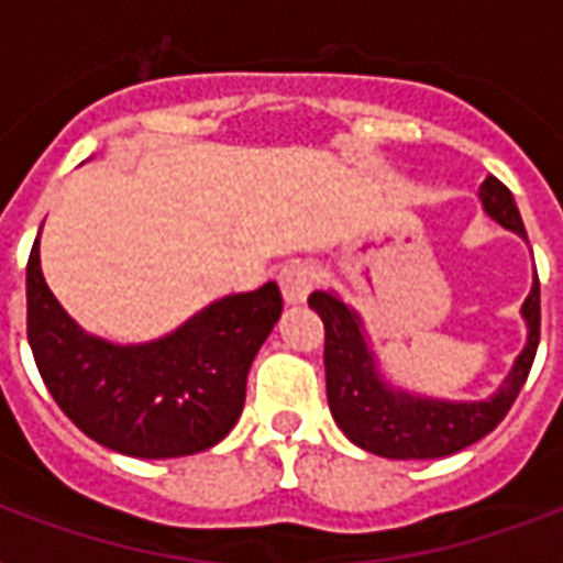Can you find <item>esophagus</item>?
I'll return each instance as SVG.
<instances>
[{"instance_id": "1", "label": "esophagus", "mask_w": 563, "mask_h": 563, "mask_svg": "<svg viewBox=\"0 0 563 563\" xmlns=\"http://www.w3.org/2000/svg\"><path fill=\"white\" fill-rule=\"evenodd\" d=\"M277 280H280L286 303H300V300H307L309 291L318 286L321 272H318V265L309 263V260H291V263L283 265L280 274H277Z\"/></svg>"}]
</instances>
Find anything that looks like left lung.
<instances>
[{
  "label": "left lung",
  "mask_w": 563,
  "mask_h": 563,
  "mask_svg": "<svg viewBox=\"0 0 563 563\" xmlns=\"http://www.w3.org/2000/svg\"><path fill=\"white\" fill-rule=\"evenodd\" d=\"M479 195L490 219L526 239L515 195L503 180L488 175ZM309 307L324 321L327 400L335 423L353 444L383 459H441L494 432L526 385L541 342V280L534 274L532 295L523 303L529 344L506 385L482 402L420 400L385 388L360 333V321L333 291H312Z\"/></svg>",
  "instance_id": "left-lung-1"
}]
</instances>
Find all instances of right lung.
Returning a JSON list of instances; mask_svg holds the SVG:
<instances>
[{
  "label": "right lung",
  "mask_w": 563,
  "mask_h": 563,
  "mask_svg": "<svg viewBox=\"0 0 563 563\" xmlns=\"http://www.w3.org/2000/svg\"><path fill=\"white\" fill-rule=\"evenodd\" d=\"M25 330L48 394L84 435L136 459L210 450L245 406L247 368L283 309L277 283L212 303L161 342L84 335L48 291L37 239L25 265Z\"/></svg>",
  "instance_id": "obj_1"
}]
</instances>
